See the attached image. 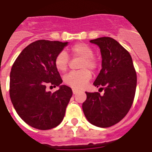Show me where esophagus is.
Returning a JSON list of instances; mask_svg holds the SVG:
<instances>
[{
    "mask_svg": "<svg viewBox=\"0 0 152 152\" xmlns=\"http://www.w3.org/2000/svg\"><path fill=\"white\" fill-rule=\"evenodd\" d=\"M72 93H73V94H76L78 93V91L76 89H72Z\"/></svg>",
    "mask_w": 152,
    "mask_h": 152,
    "instance_id": "esophagus-1",
    "label": "esophagus"
}]
</instances>
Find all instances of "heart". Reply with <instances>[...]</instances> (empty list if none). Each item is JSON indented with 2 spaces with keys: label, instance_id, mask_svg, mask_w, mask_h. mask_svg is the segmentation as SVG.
<instances>
[{
  "label": "heart",
  "instance_id": "heart-1",
  "mask_svg": "<svg viewBox=\"0 0 152 152\" xmlns=\"http://www.w3.org/2000/svg\"><path fill=\"white\" fill-rule=\"evenodd\" d=\"M71 52L76 57L83 58L80 68L81 70L70 72L65 75L63 82L65 85L74 89H82L87 85L91 79L92 74L88 69L94 70L97 66V62L94 57L93 49L87 44L80 43L71 48ZM69 64V56L65 51L59 52L55 59V65L60 72H65Z\"/></svg>",
  "mask_w": 152,
  "mask_h": 152
}]
</instances>
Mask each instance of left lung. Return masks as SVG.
I'll use <instances>...</instances> for the list:
<instances>
[{
    "mask_svg": "<svg viewBox=\"0 0 152 152\" xmlns=\"http://www.w3.org/2000/svg\"><path fill=\"white\" fill-rule=\"evenodd\" d=\"M91 43L99 47L102 67L94 85L104 91L87 94L82 108L87 120L98 127L116 124L126 116L134 102L137 73L129 53L111 37H100Z\"/></svg>",
    "mask_w": 152,
    "mask_h": 152,
    "instance_id": "8db88e82",
    "label": "left lung"
}]
</instances>
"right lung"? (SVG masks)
Masks as SVG:
<instances>
[{"instance_id": "add662e5", "label": "right lung", "mask_w": 152, "mask_h": 152, "mask_svg": "<svg viewBox=\"0 0 152 152\" xmlns=\"http://www.w3.org/2000/svg\"><path fill=\"white\" fill-rule=\"evenodd\" d=\"M68 42L40 40L25 48L12 65L10 73V97L25 123L46 130L56 127L65 116L72 95V89L62 83L55 68V57ZM59 87L54 93L47 86Z\"/></svg>"}]
</instances>
